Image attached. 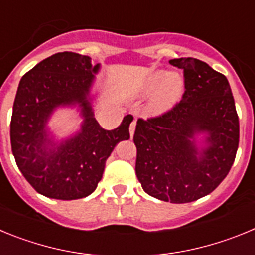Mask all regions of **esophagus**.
<instances>
[{
	"label": "esophagus",
	"mask_w": 255,
	"mask_h": 255,
	"mask_svg": "<svg viewBox=\"0 0 255 255\" xmlns=\"http://www.w3.org/2000/svg\"><path fill=\"white\" fill-rule=\"evenodd\" d=\"M135 125H136V123H135V120L131 121V124H130L129 126V132H130V136H132L135 132Z\"/></svg>",
	"instance_id": "34e87169"
}]
</instances>
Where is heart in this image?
Masks as SVG:
<instances>
[{"label":"heart","instance_id":"obj_1","mask_svg":"<svg viewBox=\"0 0 255 255\" xmlns=\"http://www.w3.org/2000/svg\"><path fill=\"white\" fill-rule=\"evenodd\" d=\"M154 96V106L159 110H167L172 107L181 98L184 91L182 78L177 74H170L164 70H158L150 74L145 82V92L153 93Z\"/></svg>","mask_w":255,"mask_h":255}]
</instances>
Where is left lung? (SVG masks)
I'll return each instance as SVG.
<instances>
[{
  "mask_svg": "<svg viewBox=\"0 0 255 255\" xmlns=\"http://www.w3.org/2000/svg\"><path fill=\"white\" fill-rule=\"evenodd\" d=\"M170 64L184 70L185 92L170 111L138 120L135 172L150 197L189 203L227 176L239 147V117L226 76L193 57ZM199 133L206 134L203 148L195 143Z\"/></svg>",
  "mask_w": 255,
  "mask_h": 255,
  "instance_id": "8db88e82",
  "label": "left lung"
}]
</instances>
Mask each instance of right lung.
<instances>
[{"label":"right lung","instance_id":"1","mask_svg":"<svg viewBox=\"0 0 255 255\" xmlns=\"http://www.w3.org/2000/svg\"><path fill=\"white\" fill-rule=\"evenodd\" d=\"M100 64L74 52L40 61L22 76L10 125L12 154L26 181L39 194L61 200L85 198L96 190L116 144L130 138L131 115L114 130L97 123L91 88ZM78 105L81 131L61 143L49 136L46 123L56 108Z\"/></svg>","mask_w":255,"mask_h":255}]
</instances>
